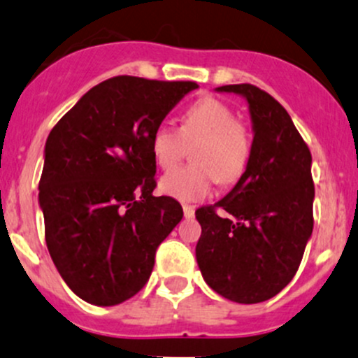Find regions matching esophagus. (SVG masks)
I'll list each match as a JSON object with an SVG mask.
<instances>
[{
	"instance_id": "obj_1",
	"label": "esophagus",
	"mask_w": 358,
	"mask_h": 358,
	"mask_svg": "<svg viewBox=\"0 0 358 358\" xmlns=\"http://www.w3.org/2000/svg\"><path fill=\"white\" fill-rule=\"evenodd\" d=\"M182 208H183V214H185V217H187V220H192V217H194V214H195V209H194V206L183 204Z\"/></svg>"
}]
</instances>
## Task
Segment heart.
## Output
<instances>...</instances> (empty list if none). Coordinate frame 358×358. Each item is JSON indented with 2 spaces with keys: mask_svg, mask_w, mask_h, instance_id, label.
Returning <instances> with one entry per match:
<instances>
[{
  "mask_svg": "<svg viewBox=\"0 0 358 358\" xmlns=\"http://www.w3.org/2000/svg\"><path fill=\"white\" fill-rule=\"evenodd\" d=\"M190 166L175 169L161 178L159 190L183 202L209 195L213 180L233 183L245 171L250 157V137L235 120L228 104L202 97L183 113L180 129L159 125L150 137V154L161 169H171L192 148Z\"/></svg>",
  "mask_w": 358,
  "mask_h": 358,
  "instance_id": "b5f03b06",
  "label": "heart"
}]
</instances>
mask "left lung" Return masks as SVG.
I'll use <instances>...</instances> for the list:
<instances>
[{
    "mask_svg": "<svg viewBox=\"0 0 358 358\" xmlns=\"http://www.w3.org/2000/svg\"><path fill=\"white\" fill-rule=\"evenodd\" d=\"M216 90L247 101L254 141L236 185L214 206L195 210L202 228L195 257L214 292L231 302L259 303L293 280L312 235V156L268 92L250 84ZM216 207L227 214L221 218Z\"/></svg>",
    "mask_w": 358,
    "mask_h": 358,
    "instance_id": "8db88e82",
    "label": "left lung"
}]
</instances>
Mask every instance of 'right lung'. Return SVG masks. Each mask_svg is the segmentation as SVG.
Here are the masks:
<instances>
[{"instance_id":"right-lung-1","label":"right lung","mask_w":358,"mask_h":358,"mask_svg":"<svg viewBox=\"0 0 358 358\" xmlns=\"http://www.w3.org/2000/svg\"><path fill=\"white\" fill-rule=\"evenodd\" d=\"M195 82L108 78L78 99L44 148L39 206L63 281L99 307L141 292L159 243L182 221L175 199L154 197L150 137Z\"/></svg>"}]
</instances>
